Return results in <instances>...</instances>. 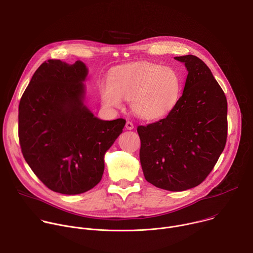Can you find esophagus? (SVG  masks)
Returning <instances> with one entry per match:
<instances>
[{
    "label": "esophagus",
    "instance_id": "34e87169",
    "mask_svg": "<svg viewBox=\"0 0 253 253\" xmlns=\"http://www.w3.org/2000/svg\"><path fill=\"white\" fill-rule=\"evenodd\" d=\"M126 129H133V124L131 123V122H126Z\"/></svg>",
    "mask_w": 253,
    "mask_h": 253
}]
</instances>
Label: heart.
<instances>
[{
	"mask_svg": "<svg viewBox=\"0 0 253 253\" xmlns=\"http://www.w3.org/2000/svg\"><path fill=\"white\" fill-rule=\"evenodd\" d=\"M181 89L178 74L171 68L139 63L113 74L99 87L106 107L121 108L122 98L130 100L131 111L143 120H157L176 105Z\"/></svg>",
	"mask_w": 253,
	"mask_h": 253,
	"instance_id": "heart-1",
	"label": "heart"
}]
</instances>
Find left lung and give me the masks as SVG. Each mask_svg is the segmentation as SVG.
<instances>
[{
  "instance_id": "obj_1",
  "label": "left lung",
  "mask_w": 253,
  "mask_h": 253,
  "mask_svg": "<svg viewBox=\"0 0 253 253\" xmlns=\"http://www.w3.org/2000/svg\"><path fill=\"white\" fill-rule=\"evenodd\" d=\"M188 74L182 95L166 119L138 126L139 159L145 179L182 191L203 182L213 169L227 137V100L199 58L175 57Z\"/></svg>"
}]
</instances>
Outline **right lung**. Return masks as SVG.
<instances>
[{"label":"right lung","instance_id":"obj_1","mask_svg":"<svg viewBox=\"0 0 253 253\" xmlns=\"http://www.w3.org/2000/svg\"><path fill=\"white\" fill-rule=\"evenodd\" d=\"M85 65L43 62L19 105L23 156L50 190L79 194L102 179L105 154L123 132L126 120L102 121L84 106Z\"/></svg>","mask_w":253,"mask_h":253}]
</instances>
